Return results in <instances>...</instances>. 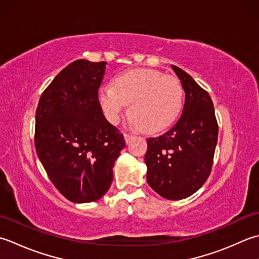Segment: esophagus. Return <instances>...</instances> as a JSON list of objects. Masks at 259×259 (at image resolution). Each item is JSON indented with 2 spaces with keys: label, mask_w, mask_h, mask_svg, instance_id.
Instances as JSON below:
<instances>
[{
  "label": "esophagus",
  "mask_w": 259,
  "mask_h": 259,
  "mask_svg": "<svg viewBox=\"0 0 259 259\" xmlns=\"http://www.w3.org/2000/svg\"><path fill=\"white\" fill-rule=\"evenodd\" d=\"M124 139H125V142L126 143H128V142L131 141V139H132V135H130V134H124Z\"/></svg>",
  "instance_id": "obj_1"
}]
</instances>
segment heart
I'll return each mask as SVG.
<instances>
[{"instance_id": "obj_1", "label": "heart", "mask_w": 259, "mask_h": 259, "mask_svg": "<svg viewBox=\"0 0 259 259\" xmlns=\"http://www.w3.org/2000/svg\"><path fill=\"white\" fill-rule=\"evenodd\" d=\"M98 103L114 125L131 104L130 124L153 133L165 128L180 114L183 88L172 76L153 69H134L116 77L114 86L100 87Z\"/></svg>"}]
</instances>
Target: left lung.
I'll return each instance as SVG.
<instances>
[{
    "mask_svg": "<svg viewBox=\"0 0 259 259\" xmlns=\"http://www.w3.org/2000/svg\"><path fill=\"white\" fill-rule=\"evenodd\" d=\"M186 99L177 124L147 140L145 164L149 186L167 200H181L203 186L212 166L218 124L209 94L181 68L171 66Z\"/></svg>",
    "mask_w": 259,
    "mask_h": 259,
    "instance_id": "left-lung-1",
    "label": "left lung"
}]
</instances>
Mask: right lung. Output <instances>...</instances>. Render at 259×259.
Instances as JSON below:
<instances>
[{"label":"right lung","instance_id":"right-lung-1","mask_svg":"<svg viewBox=\"0 0 259 259\" xmlns=\"http://www.w3.org/2000/svg\"><path fill=\"white\" fill-rule=\"evenodd\" d=\"M106 65L69 63L46 88L35 112L36 154L55 187L75 203L96 201L108 191L126 146L98 103Z\"/></svg>","mask_w":259,"mask_h":259}]
</instances>
